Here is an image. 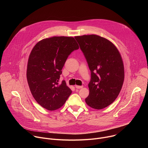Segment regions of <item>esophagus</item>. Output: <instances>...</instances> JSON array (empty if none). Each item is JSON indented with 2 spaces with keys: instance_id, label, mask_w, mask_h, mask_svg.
I'll list each match as a JSON object with an SVG mask.
<instances>
[{
  "instance_id": "obj_1",
  "label": "esophagus",
  "mask_w": 148,
  "mask_h": 148,
  "mask_svg": "<svg viewBox=\"0 0 148 148\" xmlns=\"http://www.w3.org/2000/svg\"><path fill=\"white\" fill-rule=\"evenodd\" d=\"M75 87L76 88H77V89H80V88H82L83 87V86H77V85H75Z\"/></svg>"
}]
</instances>
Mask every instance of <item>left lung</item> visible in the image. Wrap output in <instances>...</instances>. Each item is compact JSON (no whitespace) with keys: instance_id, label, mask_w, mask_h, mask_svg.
Wrapping results in <instances>:
<instances>
[{"instance_id":"obj_1","label":"left lung","mask_w":148,"mask_h":148,"mask_svg":"<svg viewBox=\"0 0 148 148\" xmlns=\"http://www.w3.org/2000/svg\"><path fill=\"white\" fill-rule=\"evenodd\" d=\"M91 73L89 95L85 101L90 107L101 110L118 97L124 81L122 57L111 41L98 35L75 36Z\"/></svg>"}]
</instances>
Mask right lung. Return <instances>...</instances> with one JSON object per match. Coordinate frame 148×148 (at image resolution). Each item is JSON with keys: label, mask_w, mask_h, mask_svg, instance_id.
Listing matches in <instances>:
<instances>
[{"label": "right lung", "mask_w": 148, "mask_h": 148, "mask_svg": "<svg viewBox=\"0 0 148 148\" xmlns=\"http://www.w3.org/2000/svg\"><path fill=\"white\" fill-rule=\"evenodd\" d=\"M79 49L73 37L54 36L40 40L28 60L27 79L37 102L49 111L61 108L72 91L65 81L58 84L61 70L69 56Z\"/></svg>", "instance_id": "1"}]
</instances>
